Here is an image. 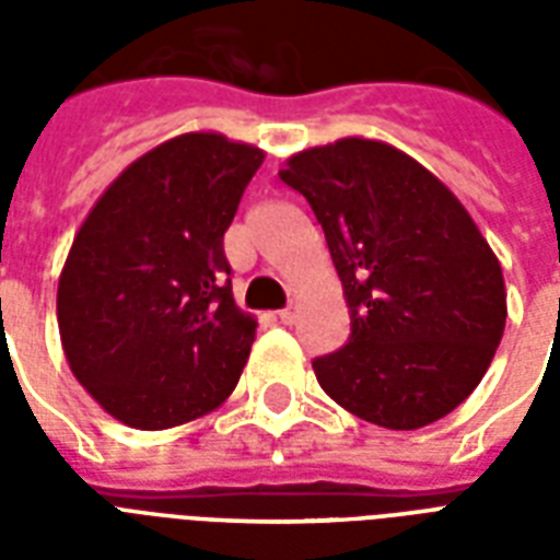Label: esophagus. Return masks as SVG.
<instances>
[{"label":"esophagus","instance_id":"1","mask_svg":"<svg viewBox=\"0 0 560 560\" xmlns=\"http://www.w3.org/2000/svg\"><path fill=\"white\" fill-rule=\"evenodd\" d=\"M279 323L281 325H293V323H296V307L290 305V307H284V311H279Z\"/></svg>","mask_w":560,"mask_h":560}]
</instances>
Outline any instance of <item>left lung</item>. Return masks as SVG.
<instances>
[{"instance_id":"1","label":"left lung","mask_w":560,"mask_h":560,"mask_svg":"<svg viewBox=\"0 0 560 560\" xmlns=\"http://www.w3.org/2000/svg\"><path fill=\"white\" fill-rule=\"evenodd\" d=\"M279 177L323 223L351 316L349 342L314 360L319 386L386 430L453 412L505 328L503 270L465 206L372 139L296 153Z\"/></svg>"}]
</instances>
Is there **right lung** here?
<instances>
[{
	"label": "right lung",
	"instance_id": "add662e5",
	"mask_svg": "<svg viewBox=\"0 0 560 560\" xmlns=\"http://www.w3.org/2000/svg\"><path fill=\"white\" fill-rule=\"evenodd\" d=\"M264 151L186 133L121 171L57 284L69 366L109 416L168 430L232 395L255 319L232 299L223 235Z\"/></svg>",
	"mask_w": 560,
	"mask_h": 560
}]
</instances>
